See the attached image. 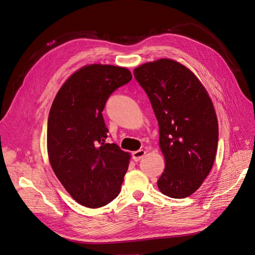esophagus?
<instances>
[{
  "label": "esophagus",
  "instance_id": "1",
  "mask_svg": "<svg viewBox=\"0 0 255 255\" xmlns=\"http://www.w3.org/2000/svg\"><path fill=\"white\" fill-rule=\"evenodd\" d=\"M145 154H146V150H144V149H138V150H136V151H134V152L132 153V159H133L135 162H137V161L141 160Z\"/></svg>",
  "mask_w": 255,
  "mask_h": 255
}]
</instances>
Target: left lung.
I'll return each instance as SVG.
<instances>
[{"label":"left lung","instance_id":"1","mask_svg":"<svg viewBox=\"0 0 255 255\" xmlns=\"http://www.w3.org/2000/svg\"><path fill=\"white\" fill-rule=\"evenodd\" d=\"M159 123V146L165 168L158 187L181 199L194 194L214 164L218 121L207 89L185 65L169 58L133 70Z\"/></svg>","mask_w":255,"mask_h":255}]
</instances>
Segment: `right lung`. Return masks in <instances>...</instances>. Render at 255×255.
Segmentation results:
<instances>
[{
  "instance_id": "add662e5",
  "label": "right lung",
  "mask_w": 255,
  "mask_h": 255,
  "mask_svg": "<svg viewBox=\"0 0 255 255\" xmlns=\"http://www.w3.org/2000/svg\"><path fill=\"white\" fill-rule=\"evenodd\" d=\"M132 78L127 68H80L56 94L47 121V154L60 183L79 204L96 209L120 194L130 153L107 143L103 110L110 94Z\"/></svg>"
}]
</instances>
